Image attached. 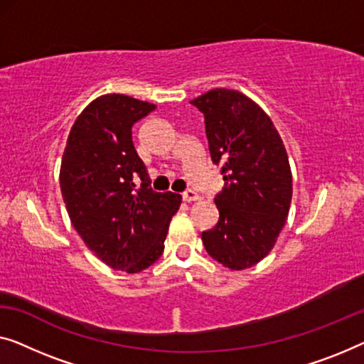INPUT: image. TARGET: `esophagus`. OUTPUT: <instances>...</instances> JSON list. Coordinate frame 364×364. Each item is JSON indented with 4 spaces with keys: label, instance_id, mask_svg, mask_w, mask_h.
Wrapping results in <instances>:
<instances>
[{
    "label": "esophagus",
    "instance_id": "esophagus-1",
    "mask_svg": "<svg viewBox=\"0 0 364 364\" xmlns=\"http://www.w3.org/2000/svg\"><path fill=\"white\" fill-rule=\"evenodd\" d=\"M181 198H183V200H186V203H191V200H198L200 196L196 191H194V189H186V191L181 194Z\"/></svg>",
    "mask_w": 364,
    "mask_h": 364
}]
</instances>
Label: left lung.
I'll return each instance as SVG.
<instances>
[{"instance_id":"obj_1","label":"left lung","mask_w":364,"mask_h":364,"mask_svg":"<svg viewBox=\"0 0 364 364\" xmlns=\"http://www.w3.org/2000/svg\"><path fill=\"white\" fill-rule=\"evenodd\" d=\"M191 105L204 114L210 160L225 183L214 198L219 220L200 235L205 252L230 269L252 268L274 247L289 213L283 140L268 114L235 90H210Z\"/></svg>"}]
</instances>
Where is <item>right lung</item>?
I'll use <instances>...</instances> for the list:
<instances>
[{
    "mask_svg": "<svg viewBox=\"0 0 364 364\" xmlns=\"http://www.w3.org/2000/svg\"><path fill=\"white\" fill-rule=\"evenodd\" d=\"M154 109L126 95L97 97L77 117L62 156L60 189L75 230L102 263L126 273L161 257L181 204L180 194L150 188L134 147L132 126Z\"/></svg>",
    "mask_w": 364,
    "mask_h": 364,
    "instance_id": "right-lung-1",
    "label": "right lung"
}]
</instances>
